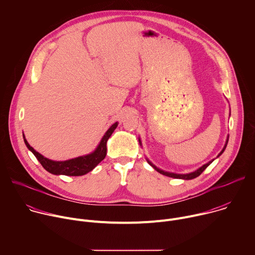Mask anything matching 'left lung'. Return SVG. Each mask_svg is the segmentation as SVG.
Masks as SVG:
<instances>
[{
	"label": "left lung",
	"instance_id": "left-lung-1",
	"mask_svg": "<svg viewBox=\"0 0 255 255\" xmlns=\"http://www.w3.org/2000/svg\"><path fill=\"white\" fill-rule=\"evenodd\" d=\"M138 140H139V144H140V146L142 145V143H141V140H140V138H138ZM228 140H229V136H227V139H226V142H225V145H224V147H223V149L221 150V152L218 154V156L217 157H219L223 152H224V150L226 149V146H227V143H228ZM146 160H147V162L156 170V171H158L159 173H161V174H163V175H166V176H169V177H173V178H180V179H193V178H196L197 176H199L213 161H214V159H212V160H210L209 162H207L206 164H204V165H202L201 167H199L198 169H196L195 171H192V172H189V173H174V172H169V171H165V170H162V169H160V168H158L156 165H154L148 158H146Z\"/></svg>",
	"mask_w": 255,
	"mask_h": 255
}]
</instances>
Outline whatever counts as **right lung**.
I'll use <instances>...</instances> for the list:
<instances>
[{"instance_id":"right-lung-1","label":"right lung","mask_w":255,"mask_h":255,"mask_svg":"<svg viewBox=\"0 0 255 255\" xmlns=\"http://www.w3.org/2000/svg\"><path fill=\"white\" fill-rule=\"evenodd\" d=\"M118 122L114 123L112 126H110L104 136L102 137L100 143L96 149L86 155H82L76 158H71L67 160L62 161H56L51 160L46 157H44L42 154H40L38 151H36L25 138V135L23 134L24 142L26 144L27 148L35 155V157L38 159V161L41 163V165L50 173L56 174V175H68V176H80L84 175L90 171H92L105 157L107 154V141L110 138L114 130L117 128Z\"/></svg>"}]
</instances>
